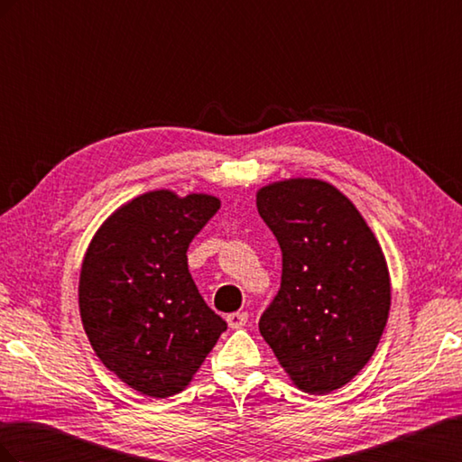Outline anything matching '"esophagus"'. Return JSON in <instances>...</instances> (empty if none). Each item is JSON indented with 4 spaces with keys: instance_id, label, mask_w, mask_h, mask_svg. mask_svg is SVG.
Returning <instances> with one entry per match:
<instances>
[{
    "instance_id": "1",
    "label": "esophagus",
    "mask_w": 462,
    "mask_h": 462,
    "mask_svg": "<svg viewBox=\"0 0 462 462\" xmlns=\"http://www.w3.org/2000/svg\"><path fill=\"white\" fill-rule=\"evenodd\" d=\"M248 321V314L246 312H233L227 316V324L231 329H241L246 326Z\"/></svg>"
}]
</instances>
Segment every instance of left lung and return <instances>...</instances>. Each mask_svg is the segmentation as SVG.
I'll return each instance as SVG.
<instances>
[{"mask_svg":"<svg viewBox=\"0 0 462 462\" xmlns=\"http://www.w3.org/2000/svg\"><path fill=\"white\" fill-rule=\"evenodd\" d=\"M256 206L283 254L282 287L260 333L292 383L328 395L368 365L387 324L382 246L355 204L326 180H279L258 190Z\"/></svg>","mask_w":462,"mask_h":462,"instance_id":"obj_1","label":"left lung"}]
</instances>
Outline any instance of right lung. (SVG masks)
<instances>
[{"label":"right lung","mask_w":462,"mask_h":462,"mask_svg":"<svg viewBox=\"0 0 462 462\" xmlns=\"http://www.w3.org/2000/svg\"><path fill=\"white\" fill-rule=\"evenodd\" d=\"M219 206L209 194H141L102 223L82 260L79 309L88 341L143 395L183 391L227 329L187 262L190 241Z\"/></svg>","instance_id":"obj_1"}]
</instances>
